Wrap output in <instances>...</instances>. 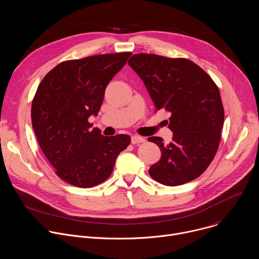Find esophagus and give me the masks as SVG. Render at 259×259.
Segmentation results:
<instances>
[{"mask_svg":"<svg viewBox=\"0 0 259 259\" xmlns=\"http://www.w3.org/2000/svg\"><path fill=\"white\" fill-rule=\"evenodd\" d=\"M145 139L141 136H138V135H133L131 137V143L132 144H137V143H141V142H144Z\"/></svg>","mask_w":259,"mask_h":259,"instance_id":"1","label":"esophagus"}]
</instances>
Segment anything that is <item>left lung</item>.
Listing matches in <instances>:
<instances>
[{
	"instance_id": "obj_1",
	"label": "left lung",
	"mask_w": 259,
	"mask_h": 259,
	"mask_svg": "<svg viewBox=\"0 0 259 259\" xmlns=\"http://www.w3.org/2000/svg\"><path fill=\"white\" fill-rule=\"evenodd\" d=\"M128 64L143 81L156 110L171 114L172 141L164 144L161 137L147 138L161 150V160L150 168V175L168 187L194 180L208 168L219 146L225 110L218 87L186 58L139 53Z\"/></svg>"
}]
</instances>
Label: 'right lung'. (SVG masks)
<instances>
[{
    "mask_svg": "<svg viewBox=\"0 0 259 259\" xmlns=\"http://www.w3.org/2000/svg\"><path fill=\"white\" fill-rule=\"evenodd\" d=\"M131 52L101 54L57 64L40 83L31 104V124L41 150L62 180L89 189L112 174L126 134L103 136L88 119L97 116L109 81Z\"/></svg>",
    "mask_w": 259,
    "mask_h": 259,
    "instance_id": "obj_1",
    "label": "right lung"
}]
</instances>
